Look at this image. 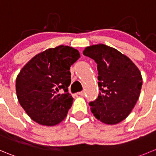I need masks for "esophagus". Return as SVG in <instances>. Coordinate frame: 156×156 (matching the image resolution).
<instances>
[{
  "label": "esophagus",
  "mask_w": 156,
  "mask_h": 156,
  "mask_svg": "<svg viewBox=\"0 0 156 156\" xmlns=\"http://www.w3.org/2000/svg\"><path fill=\"white\" fill-rule=\"evenodd\" d=\"M78 95H80V96H84V95H85V92L84 91L79 92V93H78Z\"/></svg>",
  "instance_id": "esophagus-1"
}]
</instances>
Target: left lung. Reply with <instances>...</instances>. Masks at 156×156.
I'll list each match as a JSON object with an SVG mask.
<instances>
[{
  "mask_svg": "<svg viewBox=\"0 0 156 156\" xmlns=\"http://www.w3.org/2000/svg\"><path fill=\"white\" fill-rule=\"evenodd\" d=\"M83 55L97 64V99L89 103L97 119L109 125L125 119L134 108L142 85L141 73L129 57L105 44L87 47Z\"/></svg>",
  "mask_w": 156,
  "mask_h": 156,
  "instance_id": "8db88e82",
  "label": "left lung"
}]
</instances>
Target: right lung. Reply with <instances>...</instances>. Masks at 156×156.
<instances>
[{
	"label": "right lung",
	"mask_w": 156,
	"mask_h": 156,
	"mask_svg": "<svg viewBox=\"0 0 156 156\" xmlns=\"http://www.w3.org/2000/svg\"><path fill=\"white\" fill-rule=\"evenodd\" d=\"M80 57L77 50L60 45L38 53L22 68L16 80L17 96L34 121L52 126L64 119L73 100L68 93L69 69ZM60 89L63 94L57 93Z\"/></svg>",
	"instance_id": "add662e5"
}]
</instances>
